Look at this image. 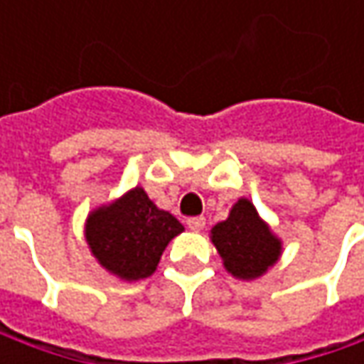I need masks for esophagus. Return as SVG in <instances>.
<instances>
[{"label":"esophagus","mask_w":364,"mask_h":364,"mask_svg":"<svg viewBox=\"0 0 364 364\" xmlns=\"http://www.w3.org/2000/svg\"><path fill=\"white\" fill-rule=\"evenodd\" d=\"M186 225H188L190 231H203L204 225H206V218L204 217H190L188 220H186Z\"/></svg>","instance_id":"obj_1"}]
</instances>
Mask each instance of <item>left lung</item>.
Listing matches in <instances>:
<instances>
[{
    "instance_id": "obj_1",
    "label": "left lung",
    "mask_w": 364,
    "mask_h": 364,
    "mask_svg": "<svg viewBox=\"0 0 364 364\" xmlns=\"http://www.w3.org/2000/svg\"><path fill=\"white\" fill-rule=\"evenodd\" d=\"M213 243L225 267L241 279H253L267 272L282 249L269 227L257 217L255 206L245 198L232 206L227 220L213 229Z\"/></svg>"
}]
</instances>
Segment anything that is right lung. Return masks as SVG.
I'll return each mask as SVG.
<instances>
[{
	"label": "right lung",
	"instance_id": "right-lung-1",
	"mask_svg": "<svg viewBox=\"0 0 364 364\" xmlns=\"http://www.w3.org/2000/svg\"><path fill=\"white\" fill-rule=\"evenodd\" d=\"M182 231L178 218L160 210L144 188H133L87 220L92 255L105 269L129 282L156 272L166 245Z\"/></svg>",
	"mask_w": 364,
	"mask_h": 364
}]
</instances>
